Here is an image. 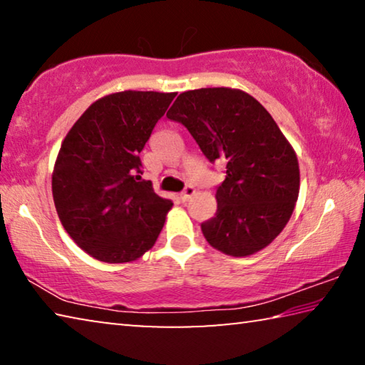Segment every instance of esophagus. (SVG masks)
I'll return each instance as SVG.
<instances>
[{
	"mask_svg": "<svg viewBox=\"0 0 365 365\" xmlns=\"http://www.w3.org/2000/svg\"><path fill=\"white\" fill-rule=\"evenodd\" d=\"M193 195H195V188L191 187V185H187V187H185V190L180 193V200L182 201H188Z\"/></svg>",
	"mask_w": 365,
	"mask_h": 365,
	"instance_id": "1",
	"label": "esophagus"
}]
</instances>
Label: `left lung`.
Segmentation results:
<instances>
[{
  "label": "left lung",
  "instance_id": "left-lung-1",
  "mask_svg": "<svg viewBox=\"0 0 365 365\" xmlns=\"http://www.w3.org/2000/svg\"><path fill=\"white\" fill-rule=\"evenodd\" d=\"M168 117L187 127L211 163H225L217 212L201 224L207 243L245 257L274 242L298 200L299 165L262 104L242 90L200 88L178 95Z\"/></svg>",
  "mask_w": 365,
  "mask_h": 365
}]
</instances>
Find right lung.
<instances>
[{
  "label": "right lung",
  "instance_id": "right-lung-1",
  "mask_svg": "<svg viewBox=\"0 0 365 365\" xmlns=\"http://www.w3.org/2000/svg\"><path fill=\"white\" fill-rule=\"evenodd\" d=\"M175 95L127 90L100 98L61 145L54 206L71 238L98 261H135L163 230L172 201L141 180L140 153Z\"/></svg>",
  "mask_w": 365,
  "mask_h": 365
}]
</instances>
